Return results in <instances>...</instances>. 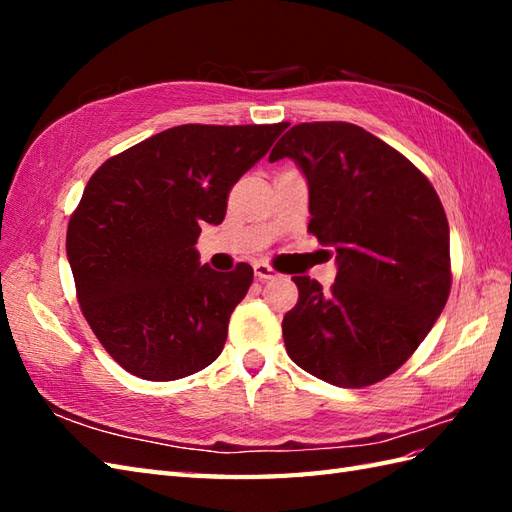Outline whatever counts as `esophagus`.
Listing matches in <instances>:
<instances>
[{"label": "esophagus", "mask_w": 512, "mask_h": 512, "mask_svg": "<svg viewBox=\"0 0 512 512\" xmlns=\"http://www.w3.org/2000/svg\"><path fill=\"white\" fill-rule=\"evenodd\" d=\"M253 268H255V277L262 279V281L275 279V277H277V270H275L273 266H270V264H266V262H257Z\"/></svg>", "instance_id": "34e87169"}]
</instances>
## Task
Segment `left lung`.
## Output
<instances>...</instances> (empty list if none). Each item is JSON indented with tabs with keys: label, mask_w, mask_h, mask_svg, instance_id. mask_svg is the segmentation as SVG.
Listing matches in <instances>:
<instances>
[{
	"label": "left lung",
	"mask_w": 512,
	"mask_h": 512,
	"mask_svg": "<svg viewBox=\"0 0 512 512\" xmlns=\"http://www.w3.org/2000/svg\"><path fill=\"white\" fill-rule=\"evenodd\" d=\"M281 158L306 176L308 231L339 266L328 292L292 277L299 301L281 323L288 356L330 385H374L418 350L449 299L442 202L405 156L352 123L295 125L270 151V162Z\"/></svg>",
	"instance_id": "1"
}]
</instances>
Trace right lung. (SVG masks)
Instances as JSON below:
<instances>
[{
	"label": "right lung",
	"instance_id": "1",
	"mask_svg": "<svg viewBox=\"0 0 512 512\" xmlns=\"http://www.w3.org/2000/svg\"><path fill=\"white\" fill-rule=\"evenodd\" d=\"M288 125H178L94 171L68 224L83 317L114 361L178 380L222 354L253 268L200 264L204 224H222L233 184Z\"/></svg>",
	"mask_w": 512,
	"mask_h": 512
}]
</instances>
